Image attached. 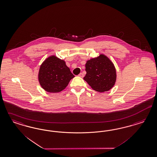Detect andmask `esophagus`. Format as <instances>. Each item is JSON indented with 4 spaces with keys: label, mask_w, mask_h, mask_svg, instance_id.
Listing matches in <instances>:
<instances>
[{
    "label": "esophagus",
    "mask_w": 157,
    "mask_h": 157,
    "mask_svg": "<svg viewBox=\"0 0 157 157\" xmlns=\"http://www.w3.org/2000/svg\"><path fill=\"white\" fill-rule=\"evenodd\" d=\"M78 76L80 77H84V75H83L82 73H80V74L78 75Z\"/></svg>",
    "instance_id": "esophagus-1"
}]
</instances>
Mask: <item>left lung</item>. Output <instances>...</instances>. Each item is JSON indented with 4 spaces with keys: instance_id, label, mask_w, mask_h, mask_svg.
<instances>
[{
    "instance_id": "obj_1",
    "label": "left lung",
    "mask_w": 157,
    "mask_h": 157,
    "mask_svg": "<svg viewBox=\"0 0 157 157\" xmlns=\"http://www.w3.org/2000/svg\"><path fill=\"white\" fill-rule=\"evenodd\" d=\"M86 71L87 73L84 80L96 91H108L115 84L116 69L112 61L104 54L87 60Z\"/></svg>"
}]
</instances>
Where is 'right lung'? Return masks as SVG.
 Segmentation results:
<instances>
[{
  "mask_svg": "<svg viewBox=\"0 0 157 157\" xmlns=\"http://www.w3.org/2000/svg\"><path fill=\"white\" fill-rule=\"evenodd\" d=\"M74 77L65 61L55 55L43 62L38 73V81L41 87L48 93L62 91Z\"/></svg>",
  "mask_w": 157,
  "mask_h": 157,
  "instance_id": "obj_1",
  "label": "right lung"
}]
</instances>
